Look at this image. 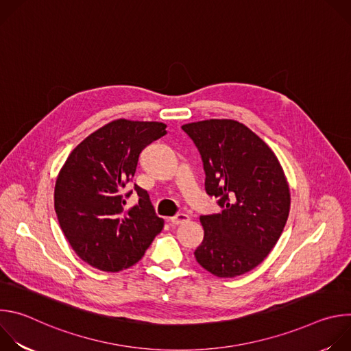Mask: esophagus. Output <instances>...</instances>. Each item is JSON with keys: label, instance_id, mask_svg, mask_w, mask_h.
Segmentation results:
<instances>
[{"label": "esophagus", "instance_id": "1", "mask_svg": "<svg viewBox=\"0 0 351 351\" xmlns=\"http://www.w3.org/2000/svg\"><path fill=\"white\" fill-rule=\"evenodd\" d=\"M189 219H190V217H189L187 214H184V213H179V214H176L175 217L169 218V221H171L173 225H182V223L187 222Z\"/></svg>", "mask_w": 351, "mask_h": 351}]
</instances>
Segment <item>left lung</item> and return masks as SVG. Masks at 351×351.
<instances>
[{
  "mask_svg": "<svg viewBox=\"0 0 351 351\" xmlns=\"http://www.w3.org/2000/svg\"><path fill=\"white\" fill-rule=\"evenodd\" d=\"M206 171L219 214L202 215L204 240L194 257L218 278L254 269L271 253L290 210L289 186L272 149L243 123L210 119L182 126Z\"/></svg>",
  "mask_w": 351,
  "mask_h": 351,
  "instance_id": "obj_1",
  "label": "left lung"
}]
</instances>
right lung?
Instances as JSON below:
<instances>
[{"label":"right lung","mask_w":351,"mask_h":351,"mask_svg":"<svg viewBox=\"0 0 351 351\" xmlns=\"http://www.w3.org/2000/svg\"><path fill=\"white\" fill-rule=\"evenodd\" d=\"M161 122L118 119L86 137L64 164L54 191L60 226L75 253L88 265L119 272L138 263L164 228L145 190L132 182L138 157L165 136ZM136 191L139 203L124 208Z\"/></svg>","instance_id":"obj_1"}]
</instances>
